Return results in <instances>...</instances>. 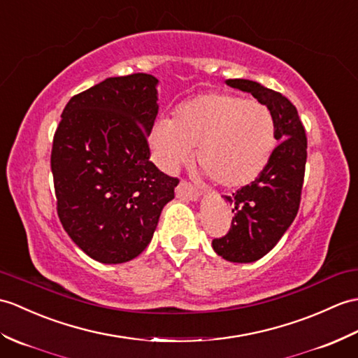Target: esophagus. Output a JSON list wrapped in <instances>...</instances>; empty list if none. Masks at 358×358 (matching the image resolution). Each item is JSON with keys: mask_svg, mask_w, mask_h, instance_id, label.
I'll return each mask as SVG.
<instances>
[{"mask_svg": "<svg viewBox=\"0 0 358 358\" xmlns=\"http://www.w3.org/2000/svg\"><path fill=\"white\" fill-rule=\"evenodd\" d=\"M176 194H177V196L178 198H185V199H198V196H199V194H198V190L190 185V182H187L186 180H181L180 182H178V186H177V189H176Z\"/></svg>", "mask_w": 358, "mask_h": 358, "instance_id": "obj_1", "label": "esophagus"}]
</instances>
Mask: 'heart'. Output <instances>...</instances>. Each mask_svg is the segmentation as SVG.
Returning <instances> with one entry per match:
<instances>
[{"label": "heart", "instance_id": "heart-1", "mask_svg": "<svg viewBox=\"0 0 358 358\" xmlns=\"http://www.w3.org/2000/svg\"><path fill=\"white\" fill-rule=\"evenodd\" d=\"M151 145L157 162L176 171L192 157L222 187H243L261 176L276 148L271 111L245 97L207 93L182 103L176 119L155 123Z\"/></svg>", "mask_w": 358, "mask_h": 358}]
</instances>
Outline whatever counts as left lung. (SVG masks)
Listing matches in <instances>:
<instances>
[{
    "label": "left lung",
    "mask_w": 358,
    "mask_h": 358,
    "mask_svg": "<svg viewBox=\"0 0 358 358\" xmlns=\"http://www.w3.org/2000/svg\"><path fill=\"white\" fill-rule=\"evenodd\" d=\"M226 84L250 93L271 111L276 140L261 176L235 194L224 195L234 206V220L224 236L212 241L213 250L230 262L261 259L292 226L301 206L306 164V134L296 106L278 91L255 80L227 79Z\"/></svg>",
    "instance_id": "1"
}]
</instances>
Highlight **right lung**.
Masks as SVG:
<instances>
[{"label":"right lung","instance_id":"right-lung-1","mask_svg":"<svg viewBox=\"0 0 358 358\" xmlns=\"http://www.w3.org/2000/svg\"><path fill=\"white\" fill-rule=\"evenodd\" d=\"M157 80L110 78L65 105L52 148L56 210L80 250L103 264L134 259L151 243L178 178L149 160Z\"/></svg>","mask_w":358,"mask_h":358}]
</instances>
